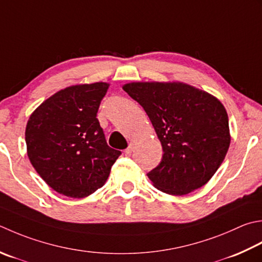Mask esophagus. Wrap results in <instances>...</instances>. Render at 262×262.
I'll return each instance as SVG.
<instances>
[{"instance_id":"1","label":"esophagus","mask_w":262,"mask_h":262,"mask_svg":"<svg viewBox=\"0 0 262 262\" xmlns=\"http://www.w3.org/2000/svg\"><path fill=\"white\" fill-rule=\"evenodd\" d=\"M134 143H130V144L129 145H128V147L126 148V150H125V153H126V155L127 156H129V155H132V152H133V150H134Z\"/></svg>"}]
</instances>
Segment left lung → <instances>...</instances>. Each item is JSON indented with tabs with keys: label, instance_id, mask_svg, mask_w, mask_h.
Instances as JSON below:
<instances>
[{
	"label": "left lung",
	"instance_id": "8db88e82",
	"mask_svg": "<svg viewBox=\"0 0 262 262\" xmlns=\"http://www.w3.org/2000/svg\"><path fill=\"white\" fill-rule=\"evenodd\" d=\"M150 118L163 156L147 173L170 195L202 187L222 165L230 144L228 116L217 97L181 81H135L122 86Z\"/></svg>",
	"mask_w": 262,
	"mask_h": 262
}]
</instances>
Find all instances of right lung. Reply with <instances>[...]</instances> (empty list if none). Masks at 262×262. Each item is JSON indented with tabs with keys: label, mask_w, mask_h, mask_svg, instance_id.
Segmentation results:
<instances>
[{
	"label": "right lung",
	"mask_w": 262,
	"mask_h": 262,
	"mask_svg": "<svg viewBox=\"0 0 262 262\" xmlns=\"http://www.w3.org/2000/svg\"><path fill=\"white\" fill-rule=\"evenodd\" d=\"M107 89L103 81L66 87L29 117L25 138L30 163L62 195H91L104 185L121 155L106 144L96 118Z\"/></svg>",
	"instance_id": "add662e5"
}]
</instances>
